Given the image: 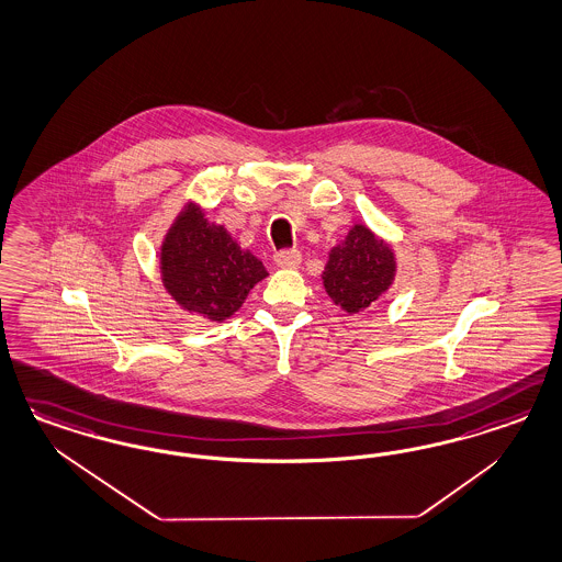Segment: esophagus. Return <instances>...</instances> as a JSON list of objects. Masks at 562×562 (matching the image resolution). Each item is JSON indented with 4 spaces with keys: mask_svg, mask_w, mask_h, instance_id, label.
Returning a JSON list of instances; mask_svg holds the SVG:
<instances>
[{
    "mask_svg": "<svg viewBox=\"0 0 562 562\" xmlns=\"http://www.w3.org/2000/svg\"><path fill=\"white\" fill-rule=\"evenodd\" d=\"M274 265L281 269H297L302 265V254L295 248L281 250V252L274 254Z\"/></svg>",
    "mask_w": 562,
    "mask_h": 562,
    "instance_id": "34e87169",
    "label": "esophagus"
}]
</instances>
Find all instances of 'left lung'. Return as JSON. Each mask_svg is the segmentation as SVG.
<instances>
[{
    "mask_svg": "<svg viewBox=\"0 0 562 562\" xmlns=\"http://www.w3.org/2000/svg\"><path fill=\"white\" fill-rule=\"evenodd\" d=\"M393 250L363 225H356L344 246L330 250L323 272L326 293L349 314L376 302L393 283Z\"/></svg>",
    "mask_w": 562,
    "mask_h": 562,
    "instance_id": "1",
    "label": "left lung"
}]
</instances>
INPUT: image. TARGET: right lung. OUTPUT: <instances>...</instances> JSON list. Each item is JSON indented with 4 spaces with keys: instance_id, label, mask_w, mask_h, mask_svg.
Here are the masks:
<instances>
[{
    "instance_id": "1",
    "label": "right lung",
    "mask_w": 562,
    "mask_h": 562,
    "mask_svg": "<svg viewBox=\"0 0 562 562\" xmlns=\"http://www.w3.org/2000/svg\"><path fill=\"white\" fill-rule=\"evenodd\" d=\"M165 290L188 312L225 321L244 304L254 285L267 277L262 262L241 250L225 227L209 223L190 204L161 248Z\"/></svg>"
}]
</instances>
